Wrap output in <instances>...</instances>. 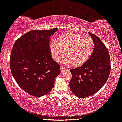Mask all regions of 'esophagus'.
I'll use <instances>...</instances> for the list:
<instances>
[{
    "instance_id": "34e87169",
    "label": "esophagus",
    "mask_w": 122,
    "mask_h": 122,
    "mask_svg": "<svg viewBox=\"0 0 122 122\" xmlns=\"http://www.w3.org/2000/svg\"><path fill=\"white\" fill-rule=\"evenodd\" d=\"M60 68H61V71L62 73H63V72H65V71H67V69H66L65 68H64V67H62V66H61Z\"/></svg>"
}]
</instances>
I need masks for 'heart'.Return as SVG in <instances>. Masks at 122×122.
I'll list each match as a JSON object with an SVG mask.
<instances>
[{
  "label": "heart",
  "mask_w": 122,
  "mask_h": 122,
  "mask_svg": "<svg viewBox=\"0 0 122 122\" xmlns=\"http://www.w3.org/2000/svg\"><path fill=\"white\" fill-rule=\"evenodd\" d=\"M94 43L92 38L75 34H65L59 37L58 43L53 41L50 49L53 59L59 62L65 57V62L75 66L84 64L93 52ZM66 52H65V51Z\"/></svg>",
  "instance_id": "obj_1"
}]
</instances>
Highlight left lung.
<instances>
[{
    "instance_id": "8db88e82",
    "label": "left lung",
    "mask_w": 122,
    "mask_h": 122,
    "mask_svg": "<svg viewBox=\"0 0 122 122\" xmlns=\"http://www.w3.org/2000/svg\"><path fill=\"white\" fill-rule=\"evenodd\" d=\"M94 43L91 56L81 66L71 69L69 87L75 96L85 98L96 93L109 78L111 65L107 48L99 37L89 32Z\"/></svg>"
}]
</instances>
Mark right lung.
<instances>
[{
  "mask_svg": "<svg viewBox=\"0 0 122 122\" xmlns=\"http://www.w3.org/2000/svg\"><path fill=\"white\" fill-rule=\"evenodd\" d=\"M58 30L30 31L15 42L10 55V69L17 84L35 97L46 95L53 88L60 66L52 59L50 37Z\"/></svg>",
  "mask_w": 122,
  "mask_h": 122,
  "instance_id": "1",
  "label": "right lung"
}]
</instances>
